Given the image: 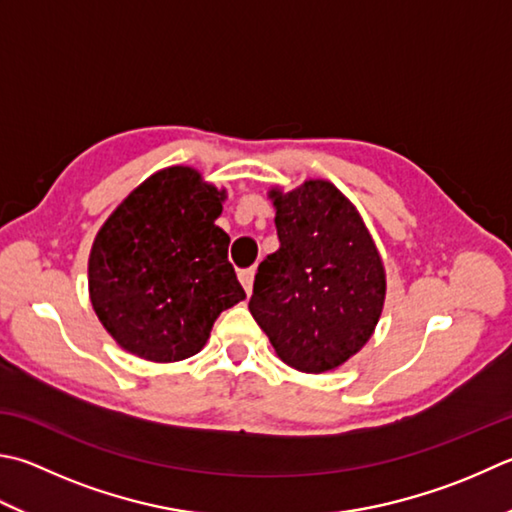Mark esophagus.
I'll list each match as a JSON object with an SVG mask.
<instances>
[{"label":"esophagus","mask_w":512,"mask_h":512,"mask_svg":"<svg viewBox=\"0 0 512 512\" xmlns=\"http://www.w3.org/2000/svg\"><path fill=\"white\" fill-rule=\"evenodd\" d=\"M238 278H240V283H243L245 292L252 294V287H254V269H252V267H249V269H240Z\"/></svg>","instance_id":"esophagus-1"}]
</instances>
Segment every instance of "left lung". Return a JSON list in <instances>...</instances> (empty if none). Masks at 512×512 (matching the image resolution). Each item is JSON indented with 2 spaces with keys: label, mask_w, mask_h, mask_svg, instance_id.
<instances>
[{
  "label": "left lung",
  "mask_w": 512,
  "mask_h": 512,
  "mask_svg": "<svg viewBox=\"0 0 512 512\" xmlns=\"http://www.w3.org/2000/svg\"><path fill=\"white\" fill-rule=\"evenodd\" d=\"M281 247L258 265L249 312L301 372L350 359L379 323L385 274L361 216L332 182L272 191Z\"/></svg>",
  "instance_id": "obj_1"
}]
</instances>
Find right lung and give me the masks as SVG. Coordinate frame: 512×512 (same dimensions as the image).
<instances>
[{
  "instance_id": "add662e5",
  "label": "right lung",
  "mask_w": 512,
  "mask_h": 512,
  "mask_svg": "<svg viewBox=\"0 0 512 512\" xmlns=\"http://www.w3.org/2000/svg\"><path fill=\"white\" fill-rule=\"evenodd\" d=\"M223 191L189 167L144 180L113 211L89 258L91 303L124 350L171 363L207 343L220 312L245 298L214 220Z\"/></svg>"
}]
</instances>
